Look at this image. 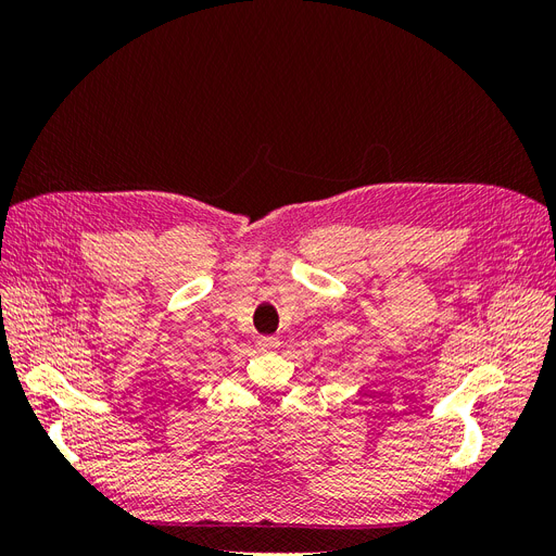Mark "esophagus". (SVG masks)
<instances>
[{
  "label": "esophagus",
  "instance_id": "esophagus-1",
  "mask_svg": "<svg viewBox=\"0 0 556 556\" xmlns=\"http://www.w3.org/2000/svg\"><path fill=\"white\" fill-rule=\"evenodd\" d=\"M257 348L262 352H276L280 348V341L276 339V336H262V339H257Z\"/></svg>",
  "mask_w": 556,
  "mask_h": 556
}]
</instances>
